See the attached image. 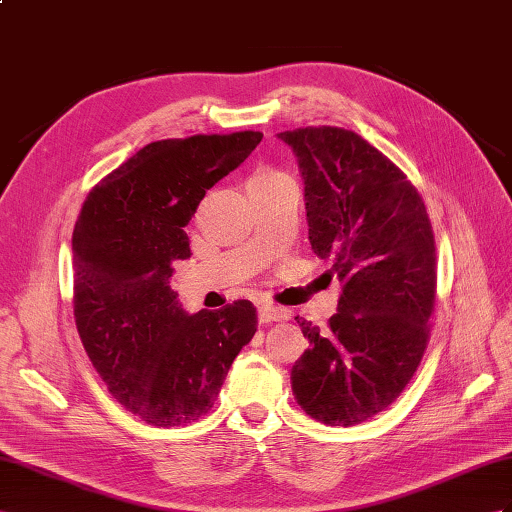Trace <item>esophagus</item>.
<instances>
[{
	"label": "esophagus",
	"mask_w": 512,
	"mask_h": 512,
	"mask_svg": "<svg viewBox=\"0 0 512 512\" xmlns=\"http://www.w3.org/2000/svg\"><path fill=\"white\" fill-rule=\"evenodd\" d=\"M287 318V311L281 307H272V305H261L259 307V322H281Z\"/></svg>",
	"instance_id": "obj_1"
}]
</instances>
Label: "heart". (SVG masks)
<instances>
[{"mask_svg":"<svg viewBox=\"0 0 512 512\" xmlns=\"http://www.w3.org/2000/svg\"><path fill=\"white\" fill-rule=\"evenodd\" d=\"M253 183H274V181H292L283 170L277 168H259L257 173L251 177Z\"/></svg>","mask_w":512,"mask_h":512,"instance_id":"obj_1","label":"heart"}]
</instances>
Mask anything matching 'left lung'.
Masks as SVG:
<instances>
[{
	"instance_id": "left-lung-1",
	"label": "left lung",
	"mask_w": 512,
	"mask_h": 512,
	"mask_svg": "<svg viewBox=\"0 0 512 512\" xmlns=\"http://www.w3.org/2000/svg\"><path fill=\"white\" fill-rule=\"evenodd\" d=\"M305 179L309 242L344 283L329 329L298 320L309 339L292 391L326 426L385 411L411 383L435 311V235L422 196L368 140L342 127L281 131Z\"/></svg>"
}]
</instances>
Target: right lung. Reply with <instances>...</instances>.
Masks as SVG:
<instances>
[{"label": "right lung", "instance_id": "add662e5", "mask_svg": "<svg viewBox=\"0 0 512 512\" xmlns=\"http://www.w3.org/2000/svg\"><path fill=\"white\" fill-rule=\"evenodd\" d=\"M264 138L235 131L157 140L90 190L73 229V313L93 368L129 413L160 428L212 409L257 331L251 300L186 313L170 290L183 227L205 192Z\"/></svg>", "mask_w": 512, "mask_h": 512}]
</instances>
